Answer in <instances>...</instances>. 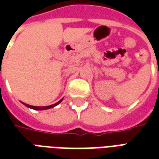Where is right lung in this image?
<instances>
[{"label": "right lung", "mask_w": 159, "mask_h": 159, "mask_svg": "<svg viewBox=\"0 0 159 159\" xmlns=\"http://www.w3.org/2000/svg\"><path fill=\"white\" fill-rule=\"evenodd\" d=\"M63 100V99H61V100H59V101H58L57 103L53 104V105H51V106H48V107H33V106H30V105H27V104L25 103H22L25 106V107H29V108H31V109H34V110H47V109H50V108H52V107H56L57 105H59L61 101Z\"/></svg>", "instance_id": "obj_1"}]
</instances>
